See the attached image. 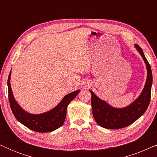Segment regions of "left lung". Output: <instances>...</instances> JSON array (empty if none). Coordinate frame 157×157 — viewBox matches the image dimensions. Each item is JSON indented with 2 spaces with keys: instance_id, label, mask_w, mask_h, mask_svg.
<instances>
[{
  "instance_id": "8db88e82",
  "label": "left lung",
  "mask_w": 157,
  "mask_h": 157,
  "mask_svg": "<svg viewBox=\"0 0 157 157\" xmlns=\"http://www.w3.org/2000/svg\"><path fill=\"white\" fill-rule=\"evenodd\" d=\"M135 47L143 58L147 69V78L144 88L136 100L125 108H113L106 101L98 98L90 90L91 93V106L94 118L96 123L101 127L109 129H118L128 126L142 116L149 106L152 85L151 66L141 47L137 44H135Z\"/></svg>"
}]
</instances>
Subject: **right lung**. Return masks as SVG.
Returning <instances> with one entry per match:
<instances>
[{
  "mask_svg": "<svg viewBox=\"0 0 157 157\" xmlns=\"http://www.w3.org/2000/svg\"><path fill=\"white\" fill-rule=\"evenodd\" d=\"M10 74L11 73L10 72L8 78V99L10 109L16 119L30 129L37 132H51L61 127L66 119L68 105L78 95L80 91L77 90L67 94L61 101L51 111L40 114H31L23 110L15 100L10 83Z\"/></svg>",
  "mask_w": 157,
  "mask_h": 157,
  "instance_id": "obj_1",
  "label": "right lung"
}]
</instances>
